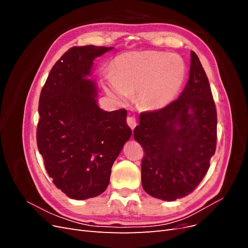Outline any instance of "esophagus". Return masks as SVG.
<instances>
[{
  "instance_id": "34e87169",
  "label": "esophagus",
  "mask_w": 248,
  "mask_h": 248,
  "mask_svg": "<svg viewBox=\"0 0 248 248\" xmlns=\"http://www.w3.org/2000/svg\"><path fill=\"white\" fill-rule=\"evenodd\" d=\"M127 124H128V126L130 127L131 129H134V127L137 126V120L134 117H127Z\"/></svg>"
}]
</instances>
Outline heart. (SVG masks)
<instances>
[{"instance_id":"b5f03b06","label":"heart","mask_w":248,"mask_h":248,"mask_svg":"<svg viewBox=\"0 0 248 248\" xmlns=\"http://www.w3.org/2000/svg\"><path fill=\"white\" fill-rule=\"evenodd\" d=\"M183 58L164 51H132L118 56L112 74L106 76V90L124 101L138 92L137 101L146 110H160L174 101L186 78Z\"/></svg>"}]
</instances>
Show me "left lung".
<instances>
[{
  "mask_svg": "<svg viewBox=\"0 0 248 248\" xmlns=\"http://www.w3.org/2000/svg\"><path fill=\"white\" fill-rule=\"evenodd\" d=\"M189 78L181 95L160 110L145 111L134 128L144 149L141 184L153 198L175 201L197 188L215 153L217 115L200 59L190 52Z\"/></svg>",
  "mask_w": 248,
  "mask_h": 248,
  "instance_id": "8db88e82",
  "label": "left lung"
}]
</instances>
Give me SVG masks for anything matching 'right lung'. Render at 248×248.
I'll use <instances>...</instances> for the list:
<instances>
[{
  "label": "right lung",
  "mask_w": 248,
  "mask_h": 248,
  "mask_svg": "<svg viewBox=\"0 0 248 248\" xmlns=\"http://www.w3.org/2000/svg\"><path fill=\"white\" fill-rule=\"evenodd\" d=\"M110 49L69 48L41 90L37 146L52 182L74 200L95 198L107 189L112 163L131 136L126 109H101L97 86L86 78L94 59Z\"/></svg>",
  "instance_id": "add662e5"
}]
</instances>
